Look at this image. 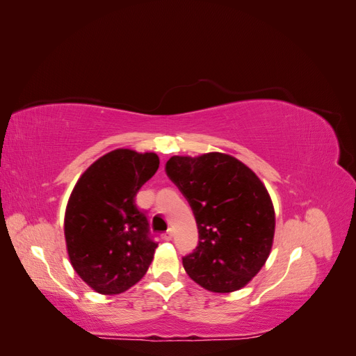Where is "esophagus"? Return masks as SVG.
I'll return each instance as SVG.
<instances>
[{
  "label": "esophagus",
  "instance_id": "34e87169",
  "mask_svg": "<svg viewBox=\"0 0 356 356\" xmlns=\"http://www.w3.org/2000/svg\"><path fill=\"white\" fill-rule=\"evenodd\" d=\"M161 238H163L165 241H172V238H174V232L169 229L166 233H163V236H161Z\"/></svg>",
  "mask_w": 356,
  "mask_h": 356
}]
</instances>
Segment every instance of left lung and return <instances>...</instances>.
Returning a JSON list of instances; mask_svg holds the SVG:
<instances>
[{"mask_svg": "<svg viewBox=\"0 0 356 356\" xmlns=\"http://www.w3.org/2000/svg\"><path fill=\"white\" fill-rule=\"evenodd\" d=\"M166 174L195 213L199 243L182 258L187 275L212 293L241 289L272 250L275 209L254 172L229 154L174 156Z\"/></svg>", "mask_w": 356, "mask_h": 356, "instance_id": "left-lung-1", "label": "left lung"}]
</instances>
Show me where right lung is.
<instances>
[{"instance_id":"obj_1","label":"right lung","mask_w":356,"mask_h":356,"mask_svg":"<svg viewBox=\"0 0 356 356\" xmlns=\"http://www.w3.org/2000/svg\"><path fill=\"white\" fill-rule=\"evenodd\" d=\"M154 153L118 148L88 168L65 212V241L74 270L96 293H124L147 273L157 242L135 196L159 168Z\"/></svg>"}]
</instances>
